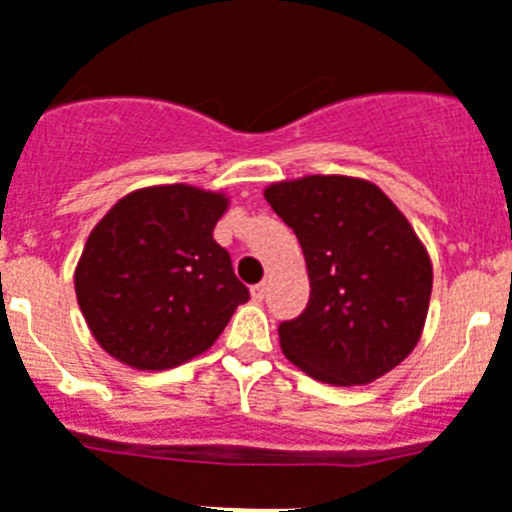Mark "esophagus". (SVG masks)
<instances>
[{"label": "esophagus", "instance_id": "1", "mask_svg": "<svg viewBox=\"0 0 512 512\" xmlns=\"http://www.w3.org/2000/svg\"><path fill=\"white\" fill-rule=\"evenodd\" d=\"M249 291H252V299H255V302H263L265 296H268V283H255Z\"/></svg>", "mask_w": 512, "mask_h": 512}]
</instances>
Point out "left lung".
I'll return each instance as SVG.
<instances>
[{"mask_svg": "<svg viewBox=\"0 0 512 512\" xmlns=\"http://www.w3.org/2000/svg\"><path fill=\"white\" fill-rule=\"evenodd\" d=\"M265 200L302 244L307 309L281 322L291 364L328 385L388 375L422 338L432 260L414 226L377 184L312 174L265 187Z\"/></svg>", "mask_w": 512, "mask_h": 512, "instance_id": "left-lung-1", "label": "left lung"}]
</instances>
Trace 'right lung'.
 Returning <instances> with one entry per match:
<instances>
[{
  "instance_id": "1",
  "label": "right lung",
  "mask_w": 512,
  "mask_h": 512,
  "mask_svg": "<svg viewBox=\"0 0 512 512\" xmlns=\"http://www.w3.org/2000/svg\"><path fill=\"white\" fill-rule=\"evenodd\" d=\"M229 197L192 184L143 187L93 226L75 268L96 343L132 369H171L216 343L249 291L213 239Z\"/></svg>"
}]
</instances>
